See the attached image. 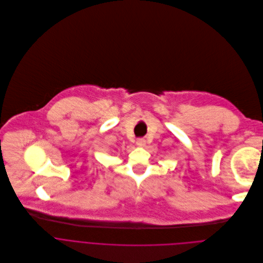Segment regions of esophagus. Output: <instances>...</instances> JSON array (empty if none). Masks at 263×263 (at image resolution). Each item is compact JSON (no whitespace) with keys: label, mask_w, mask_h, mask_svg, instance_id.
I'll list each match as a JSON object with an SVG mask.
<instances>
[{"label":"esophagus","mask_w":263,"mask_h":263,"mask_svg":"<svg viewBox=\"0 0 263 263\" xmlns=\"http://www.w3.org/2000/svg\"><path fill=\"white\" fill-rule=\"evenodd\" d=\"M145 143H146V141H145V139H143V138H138L137 140H136V145H138V146H144L145 145Z\"/></svg>","instance_id":"esophagus-1"}]
</instances>
